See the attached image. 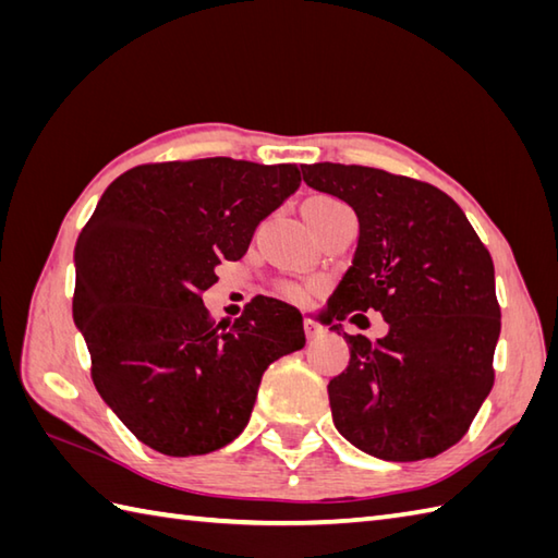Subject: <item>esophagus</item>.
I'll list each match as a JSON object with an SVG mask.
<instances>
[{
    "label": "esophagus",
    "mask_w": 558,
    "mask_h": 558,
    "mask_svg": "<svg viewBox=\"0 0 558 558\" xmlns=\"http://www.w3.org/2000/svg\"><path fill=\"white\" fill-rule=\"evenodd\" d=\"M304 333H306V338L314 340L318 336H324V328L318 326V324H314V322H304Z\"/></svg>",
    "instance_id": "esophagus-1"
}]
</instances>
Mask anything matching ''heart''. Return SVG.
<instances>
[{"instance_id":"obj_1","label":"heart","mask_w":558,"mask_h":558,"mask_svg":"<svg viewBox=\"0 0 558 558\" xmlns=\"http://www.w3.org/2000/svg\"><path fill=\"white\" fill-rule=\"evenodd\" d=\"M345 210H350V208L342 204L340 198L328 196V194H314V196L306 198L304 206H302L306 222H324V220L333 218V216H338V213H345ZM282 292H286L288 298H302V292L294 286H286V290H282Z\"/></svg>"}]
</instances>
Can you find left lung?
I'll use <instances>...</instances> for the list:
<instances>
[{
  "instance_id": "1",
  "label": "left lung",
  "mask_w": 558,
  "mask_h": 558,
  "mask_svg": "<svg viewBox=\"0 0 558 558\" xmlns=\"http://www.w3.org/2000/svg\"><path fill=\"white\" fill-rule=\"evenodd\" d=\"M302 177L360 220L326 322L378 312L388 324L376 342L330 326L350 345L348 369L328 384L336 429L381 460L444 453L494 386L501 310L487 246L456 201L426 182L340 162L304 165Z\"/></svg>"
}]
</instances>
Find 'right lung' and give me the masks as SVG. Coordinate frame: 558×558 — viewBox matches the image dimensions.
Masks as SVG:
<instances>
[{
  "label": "right lung",
  "mask_w": 558,
  "mask_h": 558,
  "mask_svg": "<svg viewBox=\"0 0 558 558\" xmlns=\"http://www.w3.org/2000/svg\"><path fill=\"white\" fill-rule=\"evenodd\" d=\"M298 186V165L172 160L132 168L98 201L74 252V324L100 398L141 444L172 458L228 446L268 364L304 348L286 302L258 294L216 324L201 300Z\"/></svg>",
  "instance_id": "right-lung-1"
}]
</instances>
